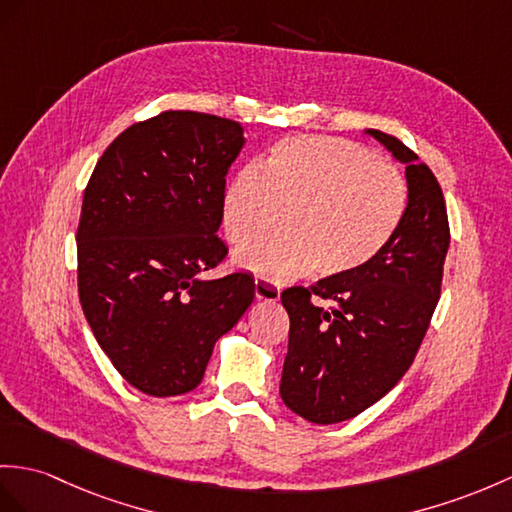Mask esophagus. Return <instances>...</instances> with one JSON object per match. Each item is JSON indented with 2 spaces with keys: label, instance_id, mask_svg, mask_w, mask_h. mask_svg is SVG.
<instances>
[{
  "label": "esophagus",
  "instance_id": "obj_1",
  "mask_svg": "<svg viewBox=\"0 0 512 512\" xmlns=\"http://www.w3.org/2000/svg\"><path fill=\"white\" fill-rule=\"evenodd\" d=\"M254 291H256V297L258 299H265V302H276V299H280V286L271 284L263 278H256L254 280Z\"/></svg>",
  "mask_w": 512,
  "mask_h": 512
}]
</instances>
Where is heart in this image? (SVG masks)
<instances>
[{
    "label": "heart",
    "instance_id": "1",
    "mask_svg": "<svg viewBox=\"0 0 512 512\" xmlns=\"http://www.w3.org/2000/svg\"><path fill=\"white\" fill-rule=\"evenodd\" d=\"M408 182L400 167L369 147L326 134H295L273 143L260 171L247 167L221 199L228 241L243 245L276 228L282 236L236 252V265L284 282L313 271L341 278L365 269L400 230Z\"/></svg>",
    "mask_w": 512,
    "mask_h": 512
}]
</instances>
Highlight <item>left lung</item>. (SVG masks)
I'll return each instance as SVG.
<instances>
[{
	"instance_id": "1",
	"label": "left lung",
	"mask_w": 512,
	"mask_h": 512,
	"mask_svg": "<svg viewBox=\"0 0 512 512\" xmlns=\"http://www.w3.org/2000/svg\"><path fill=\"white\" fill-rule=\"evenodd\" d=\"M367 134L406 165L408 210L400 230L365 269L280 295L291 319L282 402L321 426L360 415L413 365L439 304L450 247L445 199L430 167L395 136Z\"/></svg>"
}]
</instances>
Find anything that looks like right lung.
<instances>
[{
  "mask_svg": "<svg viewBox=\"0 0 512 512\" xmlns=\"http://www.w3.org/2000/svg\"><path fill=\"white\" fill-rule=\"evenodd\" d=\"M241 123L167 110L123 130L97 160L78 226L84 317L110 363L152 397L193 391L254 278L204 280L228 254L217 230Z\"/></svg>",
  "mask_w": 512,
  "mask_h": 512,
  "instance_id": "obj_1",
  "label": "right lung"
}]
</instances>
